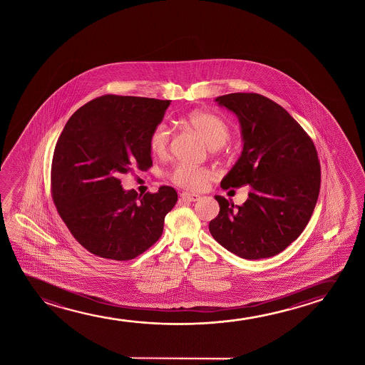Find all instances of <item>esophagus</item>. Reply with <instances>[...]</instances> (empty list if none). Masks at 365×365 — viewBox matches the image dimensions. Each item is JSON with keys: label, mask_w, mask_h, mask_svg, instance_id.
Here are the masks:
<instances>
[{"label": "esophagus", "mask_w": 365, "mask_h": 365, "mask_svg": "<svg viewBox=\"0 0 365 365\" xmlns=\"http://www.w3.org/2000/svg\"><path fill=\"white\" fill-rule=\"evenodd\" d=\"M200 198V195H195V193H188V192H182L180 193V200H188V202H195Z\"/></svg>", "instance_id": "obj_1"}]
</instances>
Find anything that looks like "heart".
<instances>
[{
	"label": "heart",
	"instance_id": "heart-1",
	"mask_svg": "<svg viewBox=\"0 0 365 365\" xmlns=\"http://www.w3.org/2000/svg\"><path fill=\"white\" fill-rule=\"evenodd\" d=\"M185 123L192 130L200 133L210 148H220L230 140V125L225 123L218 115L205 110H195L185 117ZM170 130L165 123L155 125L148 135V147L150 153L157 157H165L170 150ZM170 180L175 185L187 188V190H198L203 188L208 180H212L213 173L205 167L180 163L170 170Z\"/></svg>",
	"mask_w": 365,
	"mask_h": 365
}]
</instances>
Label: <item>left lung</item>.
Masks as SVG:
<instances>
[{
    "mask_svg": "<svg viewBox=\"0 0 365 365\" xmlns=\"http://www.w3.org/2000/svg\"><path fill=\"white\" fill-rule=\"evenodd\" d=\"M215 101L238 115L245 140L220 185L252 190L242 205L215 195L220 213L210 222V235L240 258H269L294 242L313 215L320 190L318 152L302 125L268 97L230 93Z\"/></svg>",
    "mask_w": 365,
    "mask_h": 365,
    "instance_id": "left-lung-1",
    "label": "left lung"
}]
</instances>
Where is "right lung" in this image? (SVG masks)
<instances>
[{"mask_svg":"<svg viewBox=\"0 0 365 365\" xmlns=\"http://www.w3.org/2000/svg\"><path fill=\"white\" fill-rule=\"evenodd\" d=\"M170 101L105 95L66 123L51 165V195L71 235L92 255L130 260L160 240L178 200L173 187L125 192L120 175L152 167L148 135Z\"/></svg>","mask_w":365,"mask_h":365,"instance_id":"add662e5","label":"right lung"}]
</instances>
